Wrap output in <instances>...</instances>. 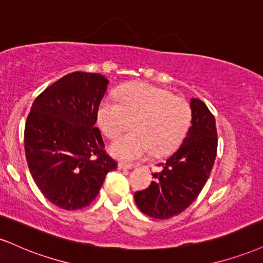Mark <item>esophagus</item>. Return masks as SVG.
I'll use <instances>...</instances> for the list:
<instances>
[{
  "label": "esophagus",
  "instance_id": "esophagus-1",
  "mask_svg": "<svg viewBox=\"0 0 263 263\" xmlns=\"http://www.w3.org/2000/svg\"><path fill=\"white\" fill-rule=\"evenodd\" d=\"M119 169H126V170H129V169H134V167H136V165H134V164H126V163H119L118 164Z\"/></svg>",
  "mask_w": 263,
  "mask_h": 263
}]
</instances>
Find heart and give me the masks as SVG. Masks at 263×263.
<instances>
[{"label": "heart", "mask_w": 263, "mask_h": 263, "mask_svg": "<svg viewBox=\"0 0 263 263\" xmlns=\"http://www.w3.org/2000/svg\"><path fill=\"white\" fill-rule=\"evenodd\" d=\"M118 100L107 97L98 107L99 127L107 138L119 137L134 122L135 131L110 145L114 157L125 162L172 153L181 144L192 120L189 101L144 82L119 88Z\"/></svg>", "instance_id": "1"}]
</instances>
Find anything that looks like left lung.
I'll return each instance as SVG.
<instances>
[{"label": "left lung", "mask_w": 263, "mask_h": 263, "mask_svg": "<svg viewBox=\"0 0 263 263\" xmlns=\"http://www.w3.org/2000/svg\"><path fill=\"white\" fill-rule=\"evenodd\" d=\"M191 127L182 144L154 173L149 187L135 192L141 212L156 219L178 216L194 202L210 178L217 156L216 120L205 104L192 98Z\"/></svg>", "instance_id": "1"}]
</instances>
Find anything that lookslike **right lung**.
I'll list each match as a JSON object with an SVG mask.
<instances>
[{
  "mask_svg": "<svg viewBox=\"0 0 263 263\" xmlns=\"http://www.w3.org/2000/svg\"><path fill=\"white\" fill-rule=\"evenodd\" d=\"M109 81L99 73L73 72L47 87L31 105L24 148L34 181L62 210L87 207L118 163L104 151L98 107Z\"/></svg>",
  "mask_w": 263,
  "mask_h": 263,
  "instance_id": "obj_1",
  "label": "right lung"
}]
</instances>
